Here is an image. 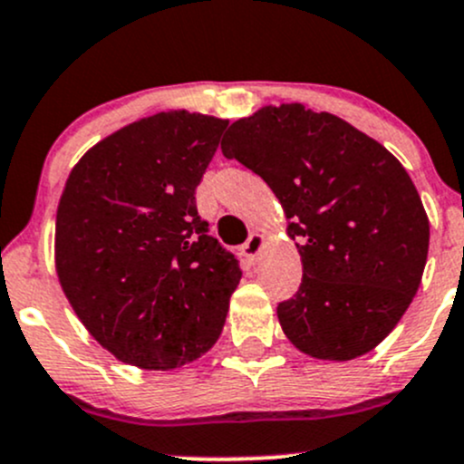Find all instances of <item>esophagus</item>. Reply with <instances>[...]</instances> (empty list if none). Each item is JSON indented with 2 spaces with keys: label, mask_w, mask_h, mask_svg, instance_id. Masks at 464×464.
Here are the masks:
<instances>
[{
  "label": "esophagus",
  "mask_w": 464,
  "mask_h": 464,
  "mask_svg": "<svg viewBox=\"0 0 464 464\" xmlns=\"http://www.w3.org/2000/svg\"><path fill=\"white\" fill-rule=\"evenodd\" d=\"M262 246H265V237H262L260 233H251L249 240H246L245 245H242V256H245L246 260L256 262V258H258V256H260Z\"/></svg>",
  "instance_id": "obj_1"
}]
</instances>
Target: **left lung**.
I'll use <instances>...</instances> for the list:
<instances>
[{"label": "left lung", "mask_w": 464, "mask_h": 464, "mask_svg": "<svg viewBox=\"0 0 464 464\" xmlns=\"http://www.w3.org/2000/svg\"><path fill=\"white\" fill-rule=\"evenodd\" d=\"M222 152L266 181L301 237L303 280L278 303L287 339L316 359L371 353L404 316L422 280L429 218L409 172L375 139L301 102L262 107Z\"/></svg>", "instance_id": "obj_1"}]
</instances>
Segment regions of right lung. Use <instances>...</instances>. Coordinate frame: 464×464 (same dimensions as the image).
<instances>
[{
	"instance_id": "1",
	"label": "right lung",
	"mask_w": 464,
	"mask_h": 464,
	"mask_svg": "<svg viewBox=\"0 0 464 464\" xmlns=\"http://www.w3.org/2000/svg\"><path fill=\"white\" fill-rule=\"evenodd\" d=\"M228 121L161 111L76 163L55 215V269L78 319L116 359L184 366L218 341L240 262L208 236L195 188Z\"/></svg>"
}]
</instances>
